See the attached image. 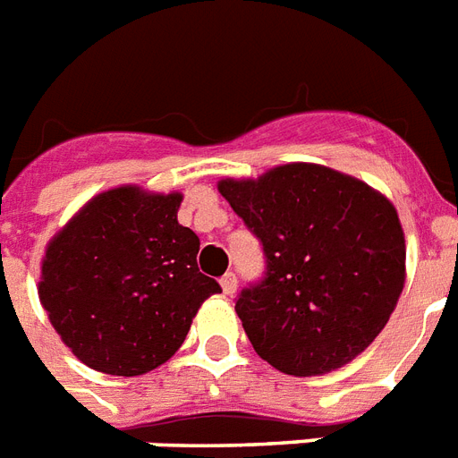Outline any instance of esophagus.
Returning <instances> with one entry per match:
<instances>
[{
    "label": "esophagus",
    "mask_w": 458,
    "mask_h": 458,
    "mask_svg": "<svg viewBox=\"0 0 458 458\" xmlns=\"http://www.w3.org/2000/svg\"><path fill=\"white\" fill-rule=\"evenodd\" d=\"M221 287L225 294H235L237 293V276L235 273H225L221 278Z\"/></svg>",
    "instance_id": "1"
}]
</instances>
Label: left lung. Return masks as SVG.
<instances>
[{
	"label": "left lung",
	"instance_id": "8db88e82",
	"mask_svg": "<svg viewBox=\"0 0 458 458\" xmlns=\"http://www.w3.org/2000/svg\"><path fill=\"white\" fill-rule=\"evenodd\" d=\"M218 192L264 247V280L235 301L257 354L297 377L361 354L404 290V230L392 201L318 164L225 178Z\"/></svg>",
	"mask_w": 458,
	"mask_h": 458
}]
</instances>
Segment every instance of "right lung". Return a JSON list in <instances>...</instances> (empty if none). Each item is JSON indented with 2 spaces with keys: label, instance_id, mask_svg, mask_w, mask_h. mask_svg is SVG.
<instances>
[{
  "label": "right lung",
  "instance_id": "obj_1",
  "mask_svg": "<svg viewBox=\"0 0 458 458\" xmlns=\"http://www.w3.org/2000/svg\"><path fill=\"white\" fill-rule=\"evenodd\" d=\"M182 194L123 185L97 194L49 240L38 294L85 366L142 376L165 363L221 285L197 268L199 237L178 223Z\"/></svg>",
  "mask_w": 458,
  "mask_h": 458
}]
</instances>
